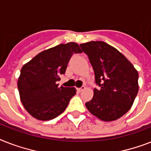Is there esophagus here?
Wrapping results in <instances>:
<instances>
[{
    "instance_id": "esophagus-1",
    "label": "esophagus",
    "mask_w": 151,
    "mask_h": 151,
    "mask_svg": "<svg viewBox=\"0 0 151 151\" xmlns=\"http://www.w3.org/2000/svg\"><path fill=\"white\" fill-rule=\"evenodd\" d=\"M84 89H85V87H84V86H82L81 88H78V91H79V92H81V91H84Z\"/></svg>"
}]
</instances>
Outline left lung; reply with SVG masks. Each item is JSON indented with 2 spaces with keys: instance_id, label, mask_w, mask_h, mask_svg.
<instances>
[{
  "instance_id": "obj_1",
  "label": "left lung",
  "mask_w": 151,
  "mask_h": 151,
  "mask_svg": "<svg viewBox=\"0 0 151 151\" xmlns=\"http://www.w3.org/2000/svg\"><path fill=\"white\" fill-rule=\"evenodd\" d=\"M80 46L88 55L99 87L85 103L87 109L102 121L118 119L130 109L137 97L138 72L119 51L105 42H88Z\"/></svg>"
}]
</instances>
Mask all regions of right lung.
<instances>
[{
    "mask_svg": "<svg viewBox=\"0 0 151 151\" xmlns=\"http://www.w3.org/2000/svg\"><path fill=\"white\" fill-rule=\"evenodd\" d=\"M82 52L78 44L68 42L50 48L32 58L21 70L18 88L22 103L34 118L47 121L63 112L76 94L75 88H59L73 53Z\"/></svg>",
    "mask_w": 151,
    "mask_h": 151,
    "instance_id": "right-lung-1",
    "label": "right lung"
}]
</instances>
